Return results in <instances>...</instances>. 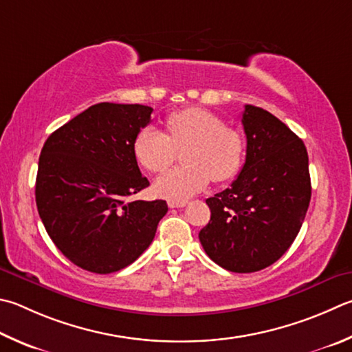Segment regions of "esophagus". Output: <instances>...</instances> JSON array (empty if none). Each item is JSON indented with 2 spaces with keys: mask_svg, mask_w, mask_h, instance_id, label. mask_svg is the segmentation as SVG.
<instances>
[{
  "mask_svg": "<svg viewBox=\"0 0 352 352\" xmlns=\"http://www.w3.org/2000/svg\"><path fill=\"white\" fill-rule=\"evenodd\" d=\"M169 208H184L188 204V201H175V200H169L168 201Z\"/></svg>",
  "mask_w": 352,
  "mask_h": 352,
  "instance_id": "34e87169",
  "label": "esophagus"
}]
</instances>
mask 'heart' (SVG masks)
Masks as SVG:
<instances>
[{
    "mask_svg": "<svg viewBox=\"0 0 352 352\" xmlns=\"http://www.w3.org/2000/svg\"><path fill=\"white\" fill-rule=\"evenodd\" d=\"M166 131L146 126L133 140V155L149 172H162L182 152L180 168L168 170L154 183L157 195L184 201L214 182H228L239 174L245 158V140L225 126L215 113L188 107L170 113Z\"/></svg>",
    "mask_w": 352,
    "mask_h": 352,
    "instance_id": "obj_1",
    "label": "heart"
}]
</instances>
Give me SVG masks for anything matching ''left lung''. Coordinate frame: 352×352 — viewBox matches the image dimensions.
<instances>
[{
	"label": "left lung",
	"instance_id": "8db88e82",
	"mask_svg": "<svg viewBox=\"0 0 352 352\" xmlns=\"http://www.w3.org/2000/svg\"><path fill=\"white\" fill-rule=\"evenodd\" d=\"M246 160L231 186L206 200L204 252L231 272H255L282 257L302 228L311 200L308 152L289 127L246 104Z\"/></svg>",
	"mask_w": 352,
	"mask_h": 352
}]
</instances>
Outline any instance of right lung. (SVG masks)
Instances as JSON below:
<instances>
[{
	"instance_id": "add662e5",
	"label": "right lung",
	"mask_w": 352,
	"mask_h": 352,
	"mask_svg": "<svg viewBox=\"0 0 352 352\" xmlns=\"http://www.w3.org/2000/svg\"><path fill=\"white\" fill-rule=\"evenodd\" d=\"M152 111L143 104H94L43 146L38 214L55 246L82 270L111 274L133 263L168 212L164 200H129L149 186L133 140L151 123Z\"/></svg>"
}]
</instances>
